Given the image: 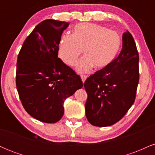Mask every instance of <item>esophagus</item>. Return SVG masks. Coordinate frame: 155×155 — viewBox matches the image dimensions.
Listing matches in <instances>:
<instances>
[{
    "instance_id": "34e87169",
    "label": "esophagus",
    "mask_w": 155,
    "mask_h": 155,
    "mask_svg": "<svg viewBox=\"0 0 155 155\" xmlns=\"http://www.w3.org/2000/svg\"><path fill=\"white\" fill-rule=\"evenodd\" d=\"M87 76H86V75H82V76H81V81H82V82H83V83H84L85 80L87 79Z\"/></svg>"
}]
</instances>
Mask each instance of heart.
Listing matches in <instances>:
<instances>
[{
  "label": "heart",
  "mask_w": 155,
  "mask_h": 155,
  "mask_svg": "<svg viewBox=\"0 0 155 155\" xmlns=\"http://www.w3.org/2000/svg\"><path fill=\"white\" fill-rule=\"evenodd\" d=\"M122 38L116 31L93 23H80L74 27L73 35H62L59 56L64 63L73 66L83 50L84 56L76 69L84 74L108 66L116 58L122 46Z\"/></svg>",
  "instance_id": "1"
}]
</instances>
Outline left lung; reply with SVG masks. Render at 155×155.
I'll return each instance as SVG.
<instances>
[{
  "instance_id": "8db88e82",
  "label": "left lung",
  "mask_w": 155,
  "mask_h": 155,
  "mask_svg": "<svg viewBox=\"0 0 155 155\" xmlns=\"http://www.w3.org/2000/svg\"><path fill=\"white\" fill-rule=\"evenodd\" d=\"M136 43L128 31L122 35V48L111 65L85 81L87 100L85 113L90 124L107 127L115 124L132 106L139 81Z\"/></svg>"
}]
</instances>
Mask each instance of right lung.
Here are the masks:
<instances>
[{
  "label": "right lung",
  "mask_w": 155,
  "mask_h": 155,
  "mask_svg": "<svg viewBox=\"0 0 155 155\" xmlns=\"http://www.w3.org/2000/svg\"><path fill=\"white\" fill-rule=\"evenodd\" d=\"M69 23L46 19L28 36L19 51L16 84L25 111L46 123L58 122L64 101L83 87L79 75L58 58L63 32Z\"/></svg>",
  "instance_id": "1"
}]
</instances>
